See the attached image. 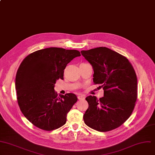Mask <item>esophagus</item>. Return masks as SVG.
Instances as JSON below:
<instances>
[{
	"mask_svg": "<svg viewBox=\"0 0 155 155\" xmlns=\"http://www.w3.org/2000/svg\"><path fill=\"white\" fill-rule=\"evenodd\" d=\"M78 98L79 100H83V99H85V96H84V95H80V96H79L78 97Z\"/></svg>",
	"mask_w": 155,
	"mask_h": 155,
	"instance_id": "1",
	"label": "esophagus"
}]
</instances>
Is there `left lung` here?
<instances>
[{
  "label": "left lung",
  "instance_id": "1",
  "mask_svg": "<svg viewBox=\"0 0 155 155\" xmlns=\"http://www.w3.org/2000/svg\"><path fill=\"white\" fill-rule=\"evenodd\" d=\"M92 65L93 82L103 87L104 97L86 98L89 107L84 123L99 132H108L122 125L132 114L137 99V78L128 59L108 48L81 51Z\"/></svg>",
  "mask_w": 155,
  "mask_h": 155
}]
</instances>
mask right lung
<instances>
[{
    "label": "right lung",
    "instance_id": "add662e5",
    "mask_svg": "<svg viewBox=\"0 0 155 155\" xmlns=\"http://www.w3.org/2000/svg\"><path fill=\"white\" fill-rule=\"evenodd\" d=\"M80 56L78 50L51 47L30 54L20 64L15 78L17 101L23 115L35 126L50 131L66 124L78 98L73 93L58 97L54 84L64 79L67 64Z\"/></svg>",
    "mask_w": 155,
    "mask_h": 155
}]
</instances>
